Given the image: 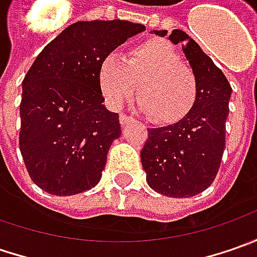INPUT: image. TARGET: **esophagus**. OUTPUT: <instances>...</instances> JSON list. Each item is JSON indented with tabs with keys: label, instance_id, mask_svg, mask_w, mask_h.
<instances>
[{
	"label": "esophagus",
	"instance_id": "1",
	"mask_svg": "<svg viewBox=\"0 0 257 257\" xmlns=\"http://www.w3.org/2000/svg\"><path fill=\"white\" fill-rule=\"evenodd\" d=\"M132 121H133L132 117H128V115H125V114H121V115H120V123H121V125H125V124L132 123Z\"/></svg>",
	"mask_w": 257,
	"mask_h": 257
}]
</instances>
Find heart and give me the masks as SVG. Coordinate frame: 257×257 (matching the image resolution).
Wrapping results in <instances>:
<instances>
[{
	"label": "heart",
	"mask_w": 257,
	"mask_h": 257,
	"mask_svg": "<svg viewBox=\"0 0 257 257\" xmlns=\"http://www.w3.org/2000/svg\"><path fill=\"white\" fill-rule=\"evenodd\" d=\"M98 85L107 105L120 110L139 90V107L156 123L179 121L192 108L197 80L192 67L162 40L133 47L124 61L108 55L98 70Z\"/></svg>",
	"instance_id": "b5f03b06"
}]
</instances>
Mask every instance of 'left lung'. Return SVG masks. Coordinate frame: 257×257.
Segmentation results:
<instances>
[{
	"label": "left lung",
	"instance_id": "8db88e82",
	"mask_svg": "<svg viewBox=\"0 0 257 257\" xmlns=\"http://www.w3.org/2000/svg\"><path fill=\"white\" fill-rule=\"evenodd\" d=\"M152 34L166 37L167 31L153 30ZM169 40L182 45L196 74L197 94L192 108L179 121L147 128L142 166L154 192L182 199L206 190L219 172L232 87L222 70L184 31L173 30Z\"/></svg>",
	"mask_w": 257,
	"mask_h": 257
}]
</instances>
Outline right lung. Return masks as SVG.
<instances>
[{
  "label": "right lung",
  "mask_w": 257,
  "mask_h": 257,
  "mask_svg": "<svg viewBox=\"0 0 257 257\" xmlns=\"http://www.w3.org/2000/svg\"><path fill=\"white\" fill-rule=\"evenodd\" d=\"M144 30L123 20L78 21L37 55L23 80L20 150L44 192L73 196L98 184L111 143L121 136L118 114L103 104L98 70Z\"/></svg>",
  "instance_id": "right-lung-1"
}]
</instances>
